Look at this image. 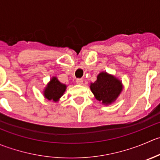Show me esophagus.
Wrapping results in <instances>:
<instances>
[{"label": "esophagus", "mask_w": 160, "mask_h": 160, "mask_svg": "<svg viewBox=\"0 0 160 160\" xmlns=\"http://www.w3.org/2000/svg\"><path fill=\"white\" fill-rule=\"evenodd\" d=\"M83 79H80V78H78L76 80V82H77V84H80V85L83 84Z\"/></svg>", "instance_id": "obj_1"}]
</instances>
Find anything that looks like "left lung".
Returning <instances> with one entry per match:
<instances>
[{
    "label": "left lung",
    "mask_w": 160,
    "mask_h": 160,
    "mask_svg": "<svg viewBox=\"0 0 160 160\" xmlns=\"http://www.w3.org/2000/svg\"><path fill=\"white\" fill-rule=\"evenodd\" d=\"M90 88L96 99L106 105L114 102L122 91L120 80L106 72L99 73L97 80L91 83Z\"/></svg>",
    "instance_id": "1"
}]
</instances>
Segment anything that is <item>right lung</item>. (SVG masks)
<instances>
[{"label": "right lung", "instance_id": "right-lung-1", "mask_svg": "<svg viewBox=\"0 0 160 160\" xmlns=\"http://www.w3.org/2000/svg\"><path fill=\"white\" fill-rule=\"evenodd\" d=\"M66 85L60 83L57 80L56 77H53L47 88H45L44 94L46 98L48 100H53L55 102V101H58L59 98H61V96L66 91Z\"/></svg>", "mask_w": 160, "mask_h": 160}]
</instances>
